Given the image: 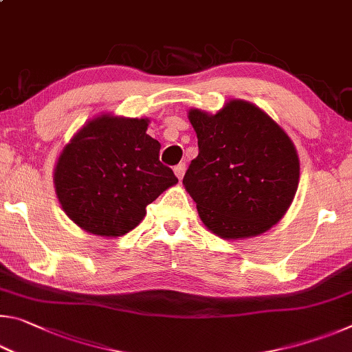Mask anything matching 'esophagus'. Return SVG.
I'll list each match as a JSON object with an SVG mask.
<instances>
[{
    "instance_id": "obj_1",
    "label": "esophagus",
    "mask_w": 352,
    "mask_h": 352,
    "mask_svg": "<svg viewBox=\"0 0 352 352\" xmlns=\"http://www.w3.org/2000/svg\"><path fill=\"white\" fill-rule=\"evenodd\" d=\"M184 170H186V166H184V164H178V166H175V168H174V174H175V177L178 178V180H182V178H183Z\"/></svg>"
}]
</instances>
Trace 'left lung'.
<instances>
[{"label":"left lung","mask_w":352,"mask_h":352,"mask_svg":"<svg viewBox=\"0 0 352 352\" xmlns=\"http://www.w3.org/2000/svg\"><path fill=\"white\" fill-rule=\"evenodd\" d=\"M199 155L183 178L201 222L222 239H248L284 217L300 182L295 144L264 110L231 99L216 115L190 109Z\"/></svg>","instance_id":"8db88e82"}]
</instances>
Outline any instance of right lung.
<instances>
[{
	"mask_svg": "<svg viewBox=\"0 0 352 352\" xmlns=\"http://www.w3.org/2000/svg\"><path fill=\"white\" fill-rule=\"evenodd\" d=\"M148 122L102 113L60 152L54 168L58 204L87 233L124 236L144 219L148 204L178 183L160 163L162 144L146 133Z\"/></svg>",
	"mask_w": 352,
	"mask_h": 352,
	"instance_id": "add662e5",
	"label": "right lung"
}]
</instances>
